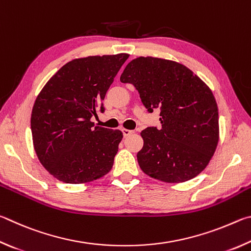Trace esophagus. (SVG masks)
Wrapping results in <instances>:
<instances>
[{"mask_svg": "<svg viewBox=\"0 0 251 251\" xmlns=\"http://www.w3.org/2000/svg\"><path fill=\"white\" fill-rule=\"evenodd\" d=\"M122 133H123V137L126 138V137H129L130 134H132L133 131L128 130V129H122Z\"/></svg>", "mask_w": 251, "mask_h": 251, "instance_id": "1", "label": "esophagus"}]
</instances>
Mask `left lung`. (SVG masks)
<instances>
[{
	"label": "left lung",
	"instance_id": "left-lung-1",
	"mask_svg": "<svg viewBox=\"0 0 251 251\" xmlns=\"http://www.w3.org/2000/svg\"><path fill=\"white\" fill-rule=\"evenodd\" d=\"M132 83L149 112L160 108L161 129L141 132L143 148L137 157L149 176L165 183H182L197 176L216 151L218 108L209 87L176 61L138 57L120 77Z\"/></svg>",
	"mask_w": 251,
	"mask_h": 251
}]
</instances>
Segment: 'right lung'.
Masks as SVG:
<instances>
[{
    "mask_svg": "<svg viewBox=\"0 0 251 251\" xmlns=\"http://www.w3.org/2000/svg\"><path fill=\"white\" fill-rule=\"evenodd\" d=\"M128 54L88 56L64 65L34 102L30 129L39 162L58 181L92 182L112 169L123 134L95 126L102 100Z\"/></svg>",
    "mask_w": 251,
    "mask_h": 251,
    "instance_id": "1",
    "label": "right lung"
}]
</instances>
